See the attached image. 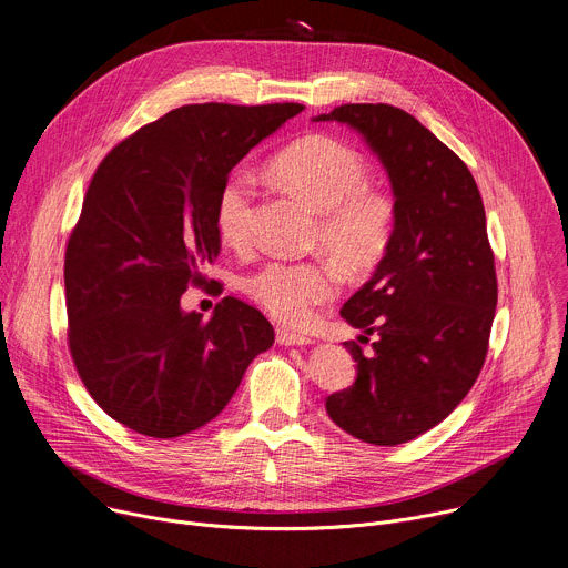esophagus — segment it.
I'll return each mask as SVG.
<instances>
[{"mask_svg": "<svg viewBox=\"0 0 568 568\" xmlns=\"http://www.w3.org/2000/svg\"><path fill=\"white\" fill-rule=\"evenodd\" d=\"M276 339H278V345H311V337L308 335L292 333L287 328H278L276 331Z\"/></svg>", "mask_w": 568, "mask_h": 568, "instance_id": "obj_1", "label": "esophagus"}]
</instances>
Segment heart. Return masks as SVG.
Returning a JSON list of instances; mask_svg holds the SVG:
<instances>
[{
  "mask_svg": "<svg viewBox=\"0 0 568 568\" xmlns=\"http://www.w3.org/2000/svg\"><path fill=\"white\" fill-rule=\"evenodd\" d=\"M267 173L317 212L313 244L324 246L349 272H367L386 255L397 207L386 189L367 182L358 150L328 134L296 139L267 162ZM255 184L244 171L223 180L214 225L221 242L244 248L253 235ZM242 292L283 324H304L339 287V272L324 257L270 260L244 274Z\"/></svg>",
  "mask_w": 568,
  "mask_h": 568,
  "instance_id": "1",
  "label": "heart"
}]
</instances>
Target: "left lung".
<instances>
[{
    "label": "left lung",
    "mask_w": 568,
    "mask_h": 568,
    "mask_svg": "<svg viewBox=\"0 0 568 568\" xmlns=\"http://www.w3.org/2000/svg\"><path fill=\"white\" fill-rule=\"evenodd\" d=\"M354 128L388 171L395 231L374 276L339 311L372 354L345 343L356 382L326 397L328 418L372 445L408 443L468 395L498 304L494 251L473 173L393 104H343L315 119Z\"/></svg>",
    "instance_id": "8db88e82"
}]
</instances>
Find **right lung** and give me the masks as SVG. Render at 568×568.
Masks as SVG:
<instances>
[{
	"label": "right lung",
	"mask_w": 568,
	"mask_h": 568,
	"mask_svg": "<svg viewBox=\"0 0 568 568\" xmlns=\"http://www.w3.org/2000/svg\"><path fill=\"white\" fill-rule=\"evenodd\" d=\"M304 104H184L109 150L63 262L68 349L98 406L153 438L194 432L225 408L248 363L274 345L257 308L221 298L184 313L216 260V194L233 166Z\"/></svg>",
	"instance_id": "obj_1"
}]
</instances>
